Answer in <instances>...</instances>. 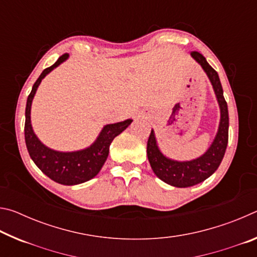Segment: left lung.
<instances>
[{"label": "left lung", "instance_id": "left-lung-1", "mask_svg": "<svg viewBox=\"0 0 257 257\" xmlns=\"http://www.w3.org/2000/svg\"><path fill=\"white\" fill-rule=\"evenodd\" d=\"M190 54L206 72L220 105L221 119L214 142L212 143L206 153L202 155L201 158L193 161H187V162H178V161H172L165 158L161 153L158 145H156L153 130L151 132L149 141H147V158H149L150 164L155 175L167 184L180 187V188L197 185L215 172L224 156L229 137L228 105L223 96V89L221 86L219 75L207 63L206 59L199 52L193 51Z\"/></svg>", "mask_w": 257, "mask_h": 257}]
</instances>
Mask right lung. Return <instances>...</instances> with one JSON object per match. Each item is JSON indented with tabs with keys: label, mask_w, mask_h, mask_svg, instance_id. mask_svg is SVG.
Masks as SVG:
<instances>
[{
	"label": "right lung",
	"mask_w": 257,
	"mask_h": 257,
	"mask_svg": "<svg viewBox=\"0 0 257 257\" xmlns=\"http://www.w3.org/2000/svg\"><path fill=\"white\" fill-rule=\"evenodd\" d=\"M68 56V53L61 55L53 66L43 70L38 79L35 81L32 92L28 95L27 105H26L25 141L30 158L34 161V163L41 169L43 173H45L47 177L55 182L71 186L88 181L97 175L103 164L105 163L112 141L119 134L122 133L132 123L133 120L128 119L122 121V122L105 125L99 134L96 142L88 149L82 151L63 153V152H56L43 145L38 141L36 135L34 134L32 123H30L32 102L43 78L54 68L58 67L60 63H62L64 60H67Z\"/></svg>",
	"instance_id": "right-lung-1"
}]
</instances>
